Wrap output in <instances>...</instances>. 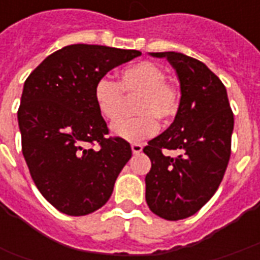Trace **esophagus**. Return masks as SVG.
<instances>
[{"mask_svg": "<svg viewBox=\"0 0 260 260\" xmlns=\"http://www.w3.org/2000/svg\"><path fill=\"white\" fill-rule=\"evenodd\" d=\"M131 149H132V153H134V154H139V153L142 152L143 146H142V145H139V143H134V145L131 146Z\"/></svg>", "mask_w": 260, "mask_h": 260, "instance_id": "esophagus-1", "label": "esophagus"}]
</instances>
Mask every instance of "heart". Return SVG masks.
Listing matches in <instances>:
<instances>
[{
    "mask_svg": "<svg viewBox=\"0 0 260 260\" xmlns=\"http://www.w3.org/2000/svg\"><path fill=\"white\" fill-rule=\"evenodd\" d=\"M167 74L152 61H141L118 74V83L107 78L97 80L93 97L99 113L113 121L119 115L122 106V93H139L136 102L135 118H121L111 125V134L128 142H141L153 136L158 129L156 118L160 121L171 118L178 108L180 91L166 80Z\"/></svg>",
    "mask_w": 260,
    "mask_h": 260,
    "instance_id": "1",
    "label": "heart"
}]
</instances>
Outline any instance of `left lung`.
Returning a JSON list of instances; mask_svg holds the SVG:
<instances>
[{
	"instance_id": "left-lung-1",
	"label": "left lung",
	"mask_w": 260,
	"mask_h": 260,
	"mask_svg": "<svg viewBox=\"0 0 260 260\" xmlns=\"http://www.w3.org/2000/svg\"><path fill=\"white\" fill-rule=\"evenodd\" d=\"M149 54L167 59L180 82L173 124L143 149L152 161L145 178L147 206L175 221L195 214L217 191L231 154L234 115L221 80L203 62L175 51ZM166 150L181 154L166 156Z\"/></svg>"
}]
</instances>
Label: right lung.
Returning <instances> with one entry per match:
<instances>
[{
	"label": "right lung",
	"instance_id": "add662e5",
	"mask_svg": "<svg viewBox=\"0 0 260 260\" xmlns=\"http://www.w3.org/2000/svg\"><path fill=\"white\" fill-rule=\"evenodd\" d=\"M141 54L72 44L26 79L18 110L22 152L37 189L61 213L85 216L104 206L132 156L128 142L106 136L93 90L107 72ZM90 143L101 149L86 148Z\"/></svg>",
	"mask_w": 260,
	"mask_h": 260
}]
</instances>
